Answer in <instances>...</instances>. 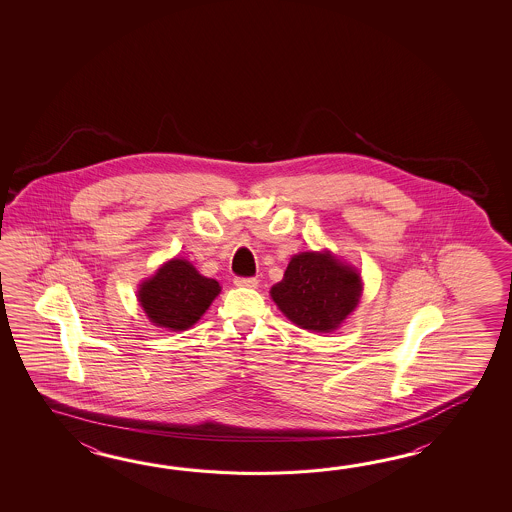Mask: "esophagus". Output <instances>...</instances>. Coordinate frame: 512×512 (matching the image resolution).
Wrapping results in <instances>:
<instances>
[{
    "label": "esophagus",
    "mask_w": 512,
    "mask_h": 512,
    "mask_svg": "<svg viewBox=\"0 0 512 512\" xmlns=\"http://www.w3.org/2000/svg\"><path fill=\"white\" fill-rule=\"evenodd\" d=\"M234 285H238V287H251V289H254V287L258 285V280H256V278H245V276H236V278H234Z\"/></svg>",
    "instance_id": "34e87169"
}]
</instances>
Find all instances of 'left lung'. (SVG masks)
I'll return each instance as SVG.
<instances>
[{"instance_id":"left-lung-1","label":"left lung","mask_w":512,"mask_h":512,"mask_svg":"<svg viewBox=\"0 0 512 512\" xmlns=\"http://www.w3.org/2000/svg\"><path fill=\"white\" fill-rule=\"evenodd\" d=\"M360 291L359 272L329 252H302L289 261L271 296L296 326L329 333L357 307Z\"/></svg>"}]
</instances>
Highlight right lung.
<instances>
[{
  "mask_svg": "<svg viewBox=\"0 0 512 512\" xmlns=\"http://www.w3.org/2000/svg\"><path fill=\"white\" fill-rule=\"evenodd\" d=\"M219 291V283L201 276L192 263L172 260L142 283L139 302L155 326L183 331L196 324Z\"/></svg>",
  "mask_w": 512,
  "mask_h": 512,
  "instance_id": "right-lung-1",
  "label": "right lung"
}]
</instances>
